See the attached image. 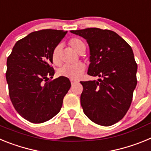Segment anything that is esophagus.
Segmentation results:
<instances>
[{"mask_svg":"<svg viewBox=\"0 0 151 151\" xmlns=\"http://www.w3.org/2000/svg\"><path fill=\"white\" fill-rule=\"evenodd\" d=\"M77 82H78V81H76V80H73V79L71 80V84H72V85H74V84L77 83Z\"/></svg>","mask_w":151,"mask_h":151,"instance_id":"34e87169","label":"esophagus"}]
</instances>
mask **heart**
I'll list each match as a JSON object with an SVG mask.
<instances>
[{
    "label": "heart",
    "instance_id": "b5f03b06",
    "mask_svg": "<svg viewBox=\"0 0 151 151\" xmlns=\"http://www.w3.org/2000/svg\"><path fill=\"white\" fill-rule=\"evenodd\" d=\"M69 45L72 48L79 54H83L85 50V44L84 41L78 38H73L69 40ZM61 46L57 45L52 51V61L55 65H60L61 63L60 57ZM85 66L82 63L73 64V65H64L57 69V74L60 76H63L70 79L76 80L79 78L85 72Z\"/></svg>",
    "mask_w": 151,
    "mask_h": 151
}]
</instances>
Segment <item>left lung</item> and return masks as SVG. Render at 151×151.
Returning <instances> with one entry per match:
<instances>
[{
    "instance_id": "obj_1",
    "label": "left lung",
    "mask_w": 151,
    "mask_h": 151,
    "mask_svg": "<svg viewBox=\"0 0 151 151\" xmlns=\"http://www.w3.org/2000/svg\"><path fill=\"white\" fill-rule=\"evenodd\" d=\"M86 39L90 47L88 74L97 81L81 82V105L89 119L110 126L129 110L137 85L138 65L130 45L118 34L98 28L73 30Z\"/></svg>"
}]
</instances>
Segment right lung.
Here are the masks:
<instances>
[{"instance_id": "add662e5", "label": "right lung", "mask_w": 151, "mask_h": 151, "mask_svg": "<svg viewBox=\"0 0 151 151\" xmlns=\"http://www.w3.org/2000/svg\"><path fill=\"white\" fill-rule=\"evenodd\" d=\"M67 31L42 29L15 44L6 60V78L10 101L17 113L32 123L50 120L59 113L71 87L63 76L51 80L52 51Z\"/></svg>"}]
</instances>
